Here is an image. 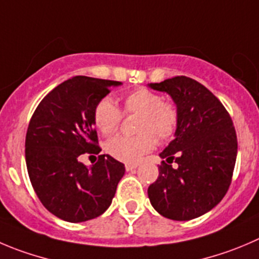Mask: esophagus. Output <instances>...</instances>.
<instances>
[{
  "label": "esophagus",
  "instance_id": "obj_1",
  "mask_svg": "<svg viewBox=\"0 0 259 259\" xmlns=\"http://www.w3.org/2000/svg\"><path fill=\"white\" fill-rule=\"evenodd\" d=\"M139 166V164H125V170L127 171H132Z\"/></svg>",
  "mask_w": 259,
  "mask_h": 259
}]
</instances>
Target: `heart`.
<instances>
[{
	"instance_id": "b5f03b06",
	"label": "heart",
	"mask_w": 259,
	"mask_h": 259,
	"mask_svg": "<svg viewBox=\"0 0 259 259\" xmlns=\"http://www.w3.org/2000/svg\"><path fill=\"white\" fill-rule=\"evenodd\" d=\"M125 114H140L136 136H117L107 142V152L123 162H136L154 149L157 141H166L176 135L179 112L174 103L164 102L162 97L149 89L140 88L123 99ZM95 127L104 136L114 134L122 120V113L109 99L103 98L93 113Z\"/></svg>"
}]
</instances>
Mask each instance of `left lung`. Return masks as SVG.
I'll return each mask as SVG.
<instances>
[{
    "label": "left lung",
    "instance_id": "obj_1",
    "mask_svg": "<svg viewBox=\"0 0 259 259\" xmlns=\"http://www.w3.org/2000/svg\"><path fill=\"white\" fill-rule=\"evenodd\" d=\"M149 88L170 95L179 112L174 140L160 154L166 161L147 189L150 202L170 220L199 218L230 187L238 152L233 120L220 100L193 78L176 76ZM173 159L177 168L171 166Z\"/></svg>",
    "mask_w": 259,
    "mask_h": 259
}]
</instances>
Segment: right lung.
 Wrapping results in <instances>:
<instances>
[{"label": "right lung", "instance_id": "1", "mask_svg": "<svg viewBox=\"0 0 259 259\" xmlns=\"http://www.w3.org/2000/svg\"><path fill=\"white\" fill-rule=\"evenodd\" d=\"M122 82L75 76L60 83L36 107L25 139L29 178L44 207L68 223L91 220L107 211L124 165L100 155L90 168L78 160L97 154L95 105Z\"/></svg>", "mask_w": 259, "mask_h": 259}]
</instances>
